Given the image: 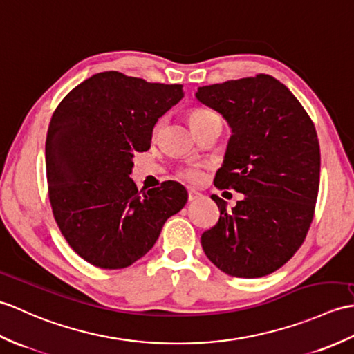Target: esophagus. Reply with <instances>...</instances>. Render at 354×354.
<instances>
[{"instance_id":"esophagus-1","label":"esophagus","mask_w":354,"mask_h":354,"mask_svg":"<svg viewBox=\"0 0 354 354\" xmlns=\"http://www.w3.org/2000/svg\"><path fill=\"white\" fill-rule=\"evenodd\" d=\"M200 197H201V194L198 191H195V189L187 191V200H189V201H194V200H197Z\"/></svg>"}]
</instances>
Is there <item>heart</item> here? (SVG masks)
<instances>
[{"label": "heart", "instance_id": "obj_1", "mask_svg": "<svg viewBox=\"0 0 354 354\" xmlns=\"http://www.w3.org/2000/svg\"><path fill=\"white\" fill-rule=\"evenodd\" d=\"M212 116H215V113H212L210 111H206V109H192L189 115H187L192 129L197 127L198 124L209 120V118H212ZM180 177L187 180V182H197V180H200V177H201V169H200V167H197V165H195V167H187V168L180 171Z\"/></svg>", "mask_w": 354, "mask_h": 354}]
</instances>
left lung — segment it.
I'll return each instance as SVG.
<instances>
[{
  "mask_svg": "<svg viewBox=\"0 0 354 354\" xmlns=\"http://www.w3.org/2000/svg\"><path fill=\"white\" fill-rule=\"evenodd\" d=\"M200 103L232 127L218 189L243 194L230 212L218 195V223L201 234L209 261L233 277L283 266L309 232L319 187L315 125L292 92L266 74L198 88Z\"/></svg>",
  "mask_w": 354,
  "mask_h": 354,
  "instance_id": "8db88e82",
  "label": "left lung"
}]
</instances>
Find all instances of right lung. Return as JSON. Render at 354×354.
I'll return each mask as SVG.
<instances>
[{"label":"right lung","instance_id":"1","mask_svg":"<svg viewBox=\"0 0 354 354\" xmlns=\"http://www.w3.org/2000/svg\"><path fill=\"white\" fill-rule=\"evenodd\" d=\"M182 98V84L106 71L75 86L54 111L45 142L53 215L69 247L91 265L135 263L186 204L177 182L138 192L130 178L133 154L150 148L157 120Z\"/></svg>","mask_w":354,"mask_h":354}]
</instances>
